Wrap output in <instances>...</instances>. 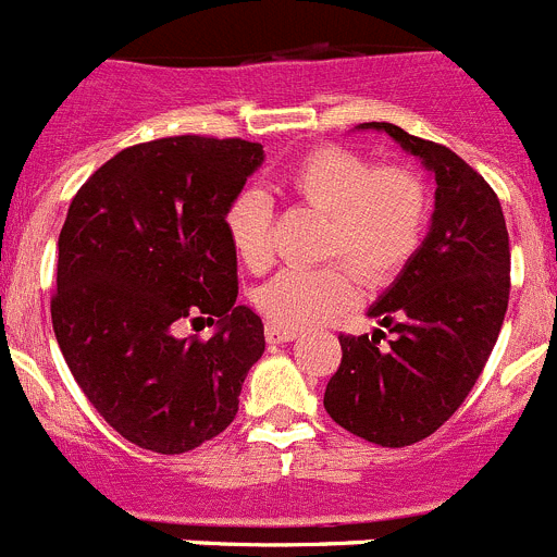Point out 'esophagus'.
Segmentation results:
<instances>
[{"mask_svg": "<svg viewBox=\"0 0 557 557\" xmlns=\"http://www.w3.org/2000/svg\"><path fill=\"white\" fill-rule=\"evenodd\" d=\"M264 334H268V343H273V346H278V343H293V339L298 337V332H295V329L275 326V323H268Z\"/></svg>", "mask_w": 557, "mask_h": 557, "instance_id": "esophagus-1", "label": "esophagus"}]
</instances>
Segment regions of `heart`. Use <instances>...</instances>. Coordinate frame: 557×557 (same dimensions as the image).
<instances>
[{
	"instance_id": "heart-1",
	"label": "heart",
	"mask_w": 557,
	"mask_h": 557,
	"mask_svg": "<svg viewBox=\"0 0 557 557\" xmlns=\"http://www.w3.org/2000/svg\"><path fill=\"white\" fill-rule=\"evenodd\" d=\"M284 189L326 214L323 256H339L359 278L387 282L410 262L426 231L430 195L407 166H376L346 147H318L284 175ZM270 206L259 191H239L225 209V234L239 262L259 270L268 262ZM354 284L337 264L282 270L256 289V309L284 329H307L343 312Z\"/></svg>"
}]
</instances>
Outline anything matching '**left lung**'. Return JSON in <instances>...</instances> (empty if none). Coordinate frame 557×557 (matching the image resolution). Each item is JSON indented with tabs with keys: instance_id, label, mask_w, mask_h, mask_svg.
I'll return each mask as SVG.
<instances>
[{
	"instance_id": "8db88e82",
	"label": "left lung",
	"mask_w": 557,
	"mask_h": 557,
	"mask_svg": "<svg viewBox=\"0 0 557 557\" xmlns=\"http://www.w3.org/2000/svg\"><path fill=\"white\" fill-rule=\"evenodd\" d=\"M387 133L435 178V211L424 243L368 309L394 339L339 334L343 359L323 407L343 430L379 446H410L449 421L488 362L508 312L510 239L499 198L444 145L391 122Z\"/></svg>"
}]
</instances>
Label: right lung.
Here are the masks:
<instances>
[{"mask_svg":"<svg viewBox=\"0 0 557 557\" xmlns=\"http://www.w3.org/2000/svg\"><path fill=\"white\" fill-rule=\"evenodd\" d=\"M264 161L243 139L170 136L116 152L81 186L58 236L52 329L69 371L125 441L159 455L234 421L264 354L262 318L236 304L225 209ZM209 313V341L178 338Z\"/></svg>","mask_w":557,"mask_h":557,"instance_id":"add662e5","label":"right lung"}]
</instances>
